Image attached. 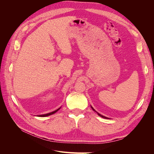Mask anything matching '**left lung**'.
<instances>
[{"label":"left lung","instance_id":"obj_1","mask_svg":"<svg viewBox=\"0 0 154 154\" xmlns=\"http://www.w3.org/2000/svg\"><path fill=\"white\" fill-rule=\"evenodd\" d=\"M91 109L93 110H94V112H96L97 114V115H98V116H101V117H102V118H105V119H109V118H107V117H105V116H103V115H101V114H100V113H98V112H97L94 109V108H93V107L91 105Z\"/></svg>","mask_w":154,"mask_h":154}]
</instances>
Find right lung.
I'll list each match as a JSON object with an SVG mask.
<instances>
[{
	"instance_id": "add662e5",
	"label": "right lung",
	"mask_w": 154,
	"mask_h": 154,
	"mask_svg": "<svg viewBox=\"0 0 154 154\" xmlns=\"http://www.w3.org/2000/svg\"><path fill=\"white\" fill-rule=\"evenodd\" d=\"M60 108H61V107H60V108H58V109L55 110H54V111H53V112H49V113L44 114H40V115H37L36 116H38V117H45V116H50V115H51V114H54L55 112H57L59 109H60Z\"/></svg>"
}]
</instances>
